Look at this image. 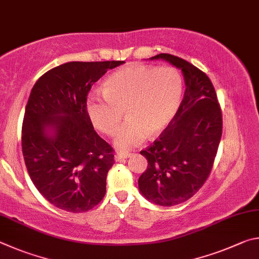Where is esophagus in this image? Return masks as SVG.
<instances>
[{
  "mask_svg": "<svg viewBox=\"0 0 259 259\" xmlns=\"http://www.w3.org/2000/svg\"><path fill=\"white\" fill-rule=\"evenodd\" d=\"M132 156V153L130 152H119V153H116L115 155V160L116 161H121L124 159H127V158H130Z\"/></svg>",
  "mask_w": 259,
  "mask_h": 259,
  "instance_id": "1",
  "label": "esophagus"
}]
</instances>
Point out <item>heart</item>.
I'll return each instance as SVG.
<instances>
[{
    "label": "heart",
    "instance_id": "1",
    "mask_svg": "<svg viewBox=\"0 0 259 259\" xmlns=\"http://www.w3.org/2000/svg\"><path fill=\"white\" fill-rule=\"evenodd\" d=\"M182 91V78L174 68L131 65L113 71L103 91H91L86 109L94 126L108 137L116 134L125 111L128 120L120 127L115 146L128 150L148 135L165 132L179 111Z\"/></svg>",
    "mask_w": 259,
    "mask_h": 259
}]
</instances>
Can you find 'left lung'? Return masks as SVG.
I'll return each mask as SVG.
<instances>
[{"label": "left lung", "mask_w": 259, "mask_h": 259, "mask_svg": "<svg viewBox=\"0 0 259 259\" xmlns=\"http://www.w3.org/2000/svg\"><path fill=\"white\" fill-rule=\"evenodd\" d=\"M151 60H165L182 70L184 97L174 120L153 144L142 150L147 170L139 189L149 201L170 207L187 201L209 176L222 138V111L214 86L205 72L184 59L160 53Z\"/></svg>", "instance_id": "8db88e82"}]
</instances>
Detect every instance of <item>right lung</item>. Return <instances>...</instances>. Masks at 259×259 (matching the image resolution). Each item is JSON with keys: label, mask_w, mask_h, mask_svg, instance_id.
Returning a JSON list of instances; mask_svg holds the SVG:
<instances>
[{"label": "right lung", "mask_w": 259, "mask_h": 259, "mask_svg": "<svg viewBox=\"0 0 259 259\" xmlns=\"http://www.w3.org/2000/svg\"><path fill=\"white\" fill-rule=\"evenodd\" d=\"M124 62H67L45 72L31 89L22 155L36 189L62 210L88 211L106 194L113 149L94 131L86 100L95 81Z\"/></svg>", "instance_id": "1"}]
</instances>
